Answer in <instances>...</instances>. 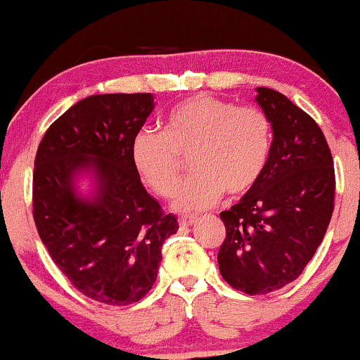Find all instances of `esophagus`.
<instances>
[{"mask_svg":"<svg viewBox=\"0 0 360 360\" xmlns=\"http://www.w3.org/2000/svg\"><path fill=\"white\" fill-rule=\"evenodd\" d=\"M196 221H198L196 217H181L179 218V225H183V226H191Z\"/></svg>","mask_w":360,"mask_h":360,"instance_id":"esophagus-1","label":"esophagus"}]
</instances>
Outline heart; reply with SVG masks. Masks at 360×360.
Wrapping results in <instances>:
<instances>
[{
    "label": "heart",
    "mask_w": 360,
    "mask_h": 360,
    "mask_svg": "<svg viewBox=\"0 0 360 360\" xmlns=\"http://www.w3.org/2000/svg\"><path fill=\"white\" fill-rule=\"evenodd\" d=\"M272 147V125L264 111L198 94L171 110L164 130H142L131 142V164L143 184L169 198L181 177V157L196 172L177 189L172 206L194 213L223 191L247 193L264 174Z\"/></svg>",
    "instance_id": "b5f03b06"
}]
</instances>
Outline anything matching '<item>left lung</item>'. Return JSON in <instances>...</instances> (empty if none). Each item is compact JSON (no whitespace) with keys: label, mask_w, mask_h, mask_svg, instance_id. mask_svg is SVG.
I'll return each instance as SVG.
<instances>
[{"label":"left lung","mask_w":360,"mask_h":360,"mask_svg":"<svg viewBox=\"0 0 360 360\" xmlns=\"http://www.w3.org/2000/svg\"><path fill=\"white\" fill-rule=\"evenodd\" d=\"M272 125L271 155L257 184L220 213L226 237L221 278L247 295H267L295 281L323 240L333 213L335 172L323 131L284 94L257 88Z\"/></svg>","instance_id":"1"}]
</instances>
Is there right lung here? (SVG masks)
<instances>
[{
    "label": "right lung",
    "instance_id": "right-lung-1",
    "mask_svg": "<svg viewBox=\"0 0 360 360\" xmlns=\"http://www.w3.org/2000/svg\"><path fill=\"white\" fill-rule=\"evenodd\" d=\"M154 106L150 93L84 98L49 127L35 157L34 220L44 245L74 288L111 307L150 291L162 243L179 229L131 164V142Z\"/></svg>",
    "mask_w": 360,
    "mask_h": 360
}]
</instances>
